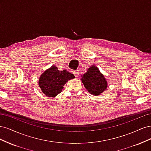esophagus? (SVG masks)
<instances>
[{"label":"esophagus","mask_w":151,"mask_h":151,"mask_svg":"<svg viewBox=\"0 0 151 151\" xmlns=\"http://www.w3.org/2000/svg\"><path fill=\"white\" fill-rule=\"evenodd\" d=\"M73 73H74V74L75 77H78L79 75V70H75V71L73 72Z\"/></svg>","instance_id":"obj_1"}]
</instances>
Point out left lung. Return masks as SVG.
<instances>
[{
	"label": "left lung",
	"instance_id": "obj_1",
	"mask_svg": "<svg viewBox=\"0 0 151 151\" xmlns=\"http://www.w3.org/2000/svg\"><path fill=\"white\" fill-rule=\"evenodd\" d=\"M81 77L82 83L91 94L98 96L107 88V81L104 76L94 65L90 67Z\"/></svg>",
	"mask_w": 151,
	"mask_h": 151
}]
</instances>
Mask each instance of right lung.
I'll list each match as a JSON object with an SVG mask.
<instances>
[{"instance_id": "right-lung-1", "label": "right lung", "mask_w": 151, "mask_h": 151, "mask_svg": "<svg viewBox=\"0 0 151 151\" xmlns=\"http://www.w3.org/2000/svg\"><path fill=\"white\" fill-rule=\"evenodd\" d=\"M74 78L73 74L66 70L60 71L56 66L52 65L41 75L38 84L45 96L53 98L62 92L68 81Z\"/></svg>"}]
</instances>
